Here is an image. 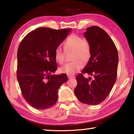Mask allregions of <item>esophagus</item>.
<instances>
[{
	"label": "esophagus",
	"mask_w": 134,
	"mask_h": 134,
	"mask_svg": "<svg viewBox=\"0 0 134 134\" xmlns=\"http://www.w3.org/2000/svg\"><path fill=\"white\" fill-rule=\"evenodd\" d=\"M67 77H68V78H69V79H71V78L75 77V76H72V75H67Z\"/></svg>",
	"instance_id": "obj_1"
}]
</instances>
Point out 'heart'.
I'll list each match as a JSON object with an SVG mask.
<instances>
[{
	"mask_svg": "<svg viewBox=\"0 0 134 134\" xmlns=\"http://www.w3.org/2000/svg\"><path fill=\"white\" fill-rule=\"evenodd\" d=\"M64 48L66 51H74V62L69 63L60 68V71L69 75L74 74L84 67V62H87L91 55L90 48L87 42L82 37L76 35H71L64 42ZM65 53L60 46L54 51V57L59 64H63L65 60ZM83 60L82 61V60Z\"/></svg>",
	"mask_w": 134,
	"mask_h": 134,
	"instance_id": "obj_1",
	"label": "heart"
}]
</instances>
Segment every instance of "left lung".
Segmentation results:
<instances>
[{
    "label": "left lung",
    "mask_w": 134,
    "mask_h": 134,
    "mask_svg": "<svg viewBox=\"0 0 134 134\" xmlns=\"http://www.w3.org/2000/svg\"><path fill=\"white\" fill-rule=\"evenodd\" d=\"M84 35L89 42L91 55L81 73L76 76L77 85L74 94L81 102L97 105L105 100L116 82L118 53L112 40L100 27H89ZM85 73L94 79L85 78L82 75Z\"/></svg>",
    "instance_id": "8db88e82"
}]
</instances>
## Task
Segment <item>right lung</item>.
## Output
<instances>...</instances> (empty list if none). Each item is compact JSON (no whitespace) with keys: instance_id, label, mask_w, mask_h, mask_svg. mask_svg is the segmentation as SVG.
I'll return each instance as SVG.
<instances>
[{"instance_id":"right-lung-1","label":"right lung","mask_w":134,"mask_h":134,"mask_svg":"<svg viewBox=\"0 0 134 134\" xmlns=\"http://www.w3.org/2000/svg\"><path fill=\"white\" fill-rule=\"evenodd\" d=\"M71 30L37 28L28 33L18 47V83L25 100L37 109H46L55 105L58 89L67 81L65 74L52 73L57 69L54 51Z\"/></svg>"}]
</instances>
